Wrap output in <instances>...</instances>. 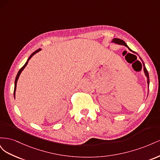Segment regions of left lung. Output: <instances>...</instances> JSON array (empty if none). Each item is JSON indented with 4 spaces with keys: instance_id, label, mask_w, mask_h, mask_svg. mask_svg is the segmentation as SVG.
<instances>
[{
    "instance_id": "left-lung-1",
    "label": "left lung",
    "mask_w": 160,
    "mask_h": 160,
    "mask_svg": "<svg viewBox=\"0 0 160 160\" xmlns=\"http://www.w3.org/2000/svg\"><path fill=\"white\" fill-rule=\"evenodd\" d=\"M111 42H114V43H115V44H117V45H123V46H125V47H128V49H129L131 52H132L133 53H134V54H136V55H138L139 56V55L138 54L137 52H135V51H132V49H130V48L128 46V45L126 44V43H125V42L124 41H123V40H122V39H119V38H113L112 40H111ZM139 57L140 60L142 61V63H143V72H144V74H145V75H146V77H147V83H148V90H149V73H148V70H147V69H146V66H145V64H144V62H143V60L142 59V58L140 57L139 56Z\"/></svg>"
}]
</instances>
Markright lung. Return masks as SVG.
Returning a JSON list of instances; mask_svg holds the SVG:
<instances>
[{
	"label": "right lung",
	"mask_w": 160,
	"mask_h": 160,
	"mask_svg": "<svg viewBox=\"0 0 160 160\" xmlns=\"http://www.w3.org/2000/svg\"><path fill=\"white\" fill-rule=\"evenodd\" d=\"M40 51H41V49H37V51H35L34 52H32V54L30 55V57L28 58V59L27 60V61H26V62H25V64L24 65L22 66V68H21L20 70L18 71V73H17V77H16L15 81H14V99H15V93H16V89H17V81H18V78H19V76H20L21 73V72H22V71L24 70V69H25V67H26L27 65L28 64V61H29V60L31 59V57H32L33 55H35L37 52H39Z\"/></svg>",
	"instance_id": "obj_1"
}]
</instances>
